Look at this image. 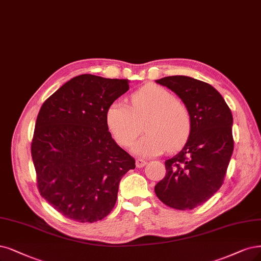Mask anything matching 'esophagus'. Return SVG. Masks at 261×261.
Wrapping results in <instances>:
<instances>
[{
	"mask_svg": "<svg viewBox=\"0 0 261 261\" xmlns=\"http://www.w3.org/2000/svg\"><path fill=\"white\" fill-rule=\"evenodd\" d=\"M147 164V162L145 161V160H141V159H138V160H136V166L138 167V168H141V167H143Z\"/></svg>",
	"mask_w": 261,
	"mask_h": 261,
	"instance_id": "esophagus-1",
	"label": "esophagus"
}]
</instances>
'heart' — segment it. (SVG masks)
<instances>
[{"label":"heart","mask_w":261,"mask_h":261,"mask_svg":"<svg viewBox=\"0 0 261 261\" xmlns=\"http://www.w3.org/2000/svg\"><path fill=\"white\" fill-rule=\"evenodd\" d=\"M130 102L132 107L116 100L107 110L108 127L119 145L130 146L142 123L147 133L132 147L136 155L155 156L167 148L177 150L185 145L191 130L190 113L172 93L158 85H147L132 96Z\"/></svg>","instance_id":"obj_1"}]
</instances>
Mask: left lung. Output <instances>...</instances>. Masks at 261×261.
Instances as JSON below:
<instances>
[{
	"label": "left lung",
	"instance_id": "obj_1",
	"mask_svg": "<svg viewBox=\"0 0 261 261\" xmlns=\"http://www.w3.org/2000/svg\"><path fill=\"white\" fill-rule=\"evenodd\" d=\"M155 82L174 92L190 113L185 147L166 160V176L154 191L165 205L193 210L216 193L233 152L231 110L216 88L190 76H165Z\"/></svg>",
	"mask_w": 261,
	"mask_h": 261
}]
</instances>
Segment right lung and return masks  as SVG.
Masks as SVG:
<instances>
[{
	"instance_id": "add662e5",
	"label": "right lung",
	"mask_w": 261,
	"mask_h": 261,
	"mask_svg": "<svg viewBox=\"0 0 261 261\" xmlns=\"http://www.w3.org/2000/svg\"><path fill=\"white\" fill-rule=\"evenodd\" d=\"M129 81L77 75L47 98L35 123L31 155L41 195L67 218L101 220L114 207L135 160L114 141L106 114Z\"/></svg>"
}]
</instances>
